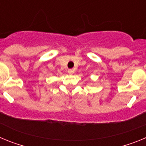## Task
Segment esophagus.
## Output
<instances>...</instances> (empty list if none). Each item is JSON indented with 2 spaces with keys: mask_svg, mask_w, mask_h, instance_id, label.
Returning a JSON list of instances; mask_svg holds the SVG:
<instances>
[{
  "mask_svg": "<svg viewBox=\"0 0 146 146\" xmlns=\"http://www.w3.org/2000/svg\"><path fill=\"white\" fill-rule=\"evenodd\" d=\"M68 73H69V74H72L74 73V70H73V69H69V70H68Z\"/></svg>",
  "mask_w": 146,
  "mask_h": 146,
  "instance_id": "esophagus-1",
  "label": "esophagus"
}]
</instances>
